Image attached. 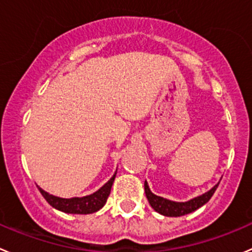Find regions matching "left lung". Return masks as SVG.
<instances>
[{
    "instance_id": "1",
    "label": "left lung",
    "mask_w": 252,
    "mask_h": 252,
    "mask_svg": "<svg viewBox=\"0 0 252 252\" xmlns=\"http://www.w3.org/2000/svg\"><path fill=\"white\" fill-rule=\"evenodd\" d=\"M218 185L214 186L211 191H208L207 193L202 194V196L197 197V198L194 199H191V201L186 202V203H177V202L168 201V199H165L162 198V197H158L156 196V194L151 193L146 181L145 183H144V188H145V194L149 203H150V206L153 207L158 213L166 217H181L185 216V214L192 213V212L197 211V209L201 208L202 206H204V204L212 198V196H213L214 192H216Z\"/></svg>"
}]
</instances>
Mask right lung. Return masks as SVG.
I'll list each match as a JSON object with an SVG mask.
<instances>
[{
  "instance_id": "obj_1",
  "label": "right lung",
  "mask_w": 252,
  "mask_h": 252,
  "mask_svg": "<svg viewBox=\"0 0 252 252\" xmlns=\"http://www.w3.org/2000/svg\"><path fill=\"white\" fill-rule=\"evenodd\" d=\"M116 173L103 187L99 188L98 191L94 192V194H90V196L82 197V198H59V197L46 193L40 187L38 188L44 198H45V201L55 209H59V211L64 212V213L91 214L99 211L106 204L107 198H108L109 193H111L112 185H113L114 178H116Z\"/></svg>"
}]
</instances>
